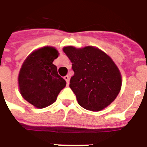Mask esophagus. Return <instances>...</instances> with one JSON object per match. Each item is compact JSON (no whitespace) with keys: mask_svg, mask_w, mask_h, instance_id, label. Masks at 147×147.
<instances>
[{"mask_svg":"<svg viewBox=\"0 0 147 147\" xmlns=\"http://www.w3.org/2000/svg\"><path fill=\"white\" fill-rule=\"evenodd\" d=\"M64 79H65V80L66 81V83H67V85L69 84V79H70V78H69V76H66L64 77Z\"/></svg>","mask_w":147,"mask_h":147,"instance_id":"esophagus-1","label":"esophagus"}]
</instances>
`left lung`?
I'll return each instance as SVG.
<instances>
[{"label": "left lung", "instance_id": "8db88e82", "mask_svg": "<svg viewBox=\"0 0 147 147\" xmlns=\"http://www.w3.org/2000/svg\"><path fill=\"white\" fill-rule=\"evenodd\" d=\"M63 51L72 63L74 76L69 86L79 104L91 111H101L112 103L121 87L120 71L100 49L65 47Z\"/></svg>", "mask_w": 147, "mask_h": 147}]
</instances>
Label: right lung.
Here are the masks:
<instances>
[{
	"label": "right lung",
	"instance_id": "1",
	"mask_svg": "<svg viewBox=\"0 0 147 147\" xmlns=\"http://www.w3.org/2000/svg\"><path fill=\"white\" fill-rule=\"evenodd\" d=\"M58 51L52 47L35 51L25 60L18 74L20 93L29 104L43 108L54 103L66 82L53 64Z\"/></svg>",
	"mask_w": 147,
	"mask_h": 147
}]
</instances>
